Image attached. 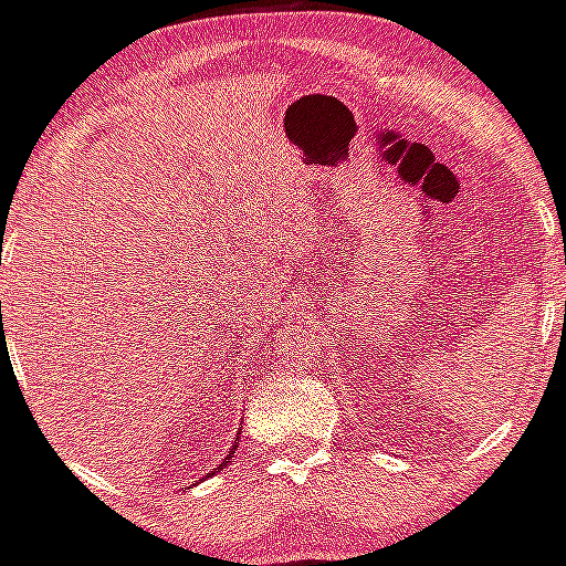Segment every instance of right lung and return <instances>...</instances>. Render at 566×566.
Returning <instances> with one entry per match:
<instances>
[{
  "label": "right lung",
  "instance_id": "right-lung-1",
  "mask_svg": "<svg viewBox=\"0 0 566 566\" xmlns=\"http://www.w3.org/2000/svg\"><path fill=\"white\" fill-rule=\"evenodd\" d=\"M234 448H238V439H234V444H232V448H229L227 459H229V457H232V453H234ZM227 459H223V462H221V464H218V468H212V473H218V470H221V468H223V464H227ZM212 473H209V476H212Z\"/></svg>",
  "mask_w": 566,
  "mask_h": 566
}]
</instances>
